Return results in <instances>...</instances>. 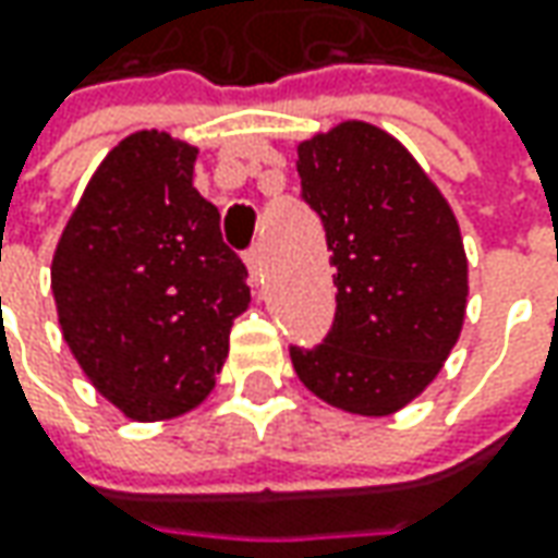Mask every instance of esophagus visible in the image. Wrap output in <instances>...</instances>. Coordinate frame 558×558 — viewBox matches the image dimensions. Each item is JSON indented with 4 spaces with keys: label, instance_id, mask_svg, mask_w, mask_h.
<instances>
[{
    "label": "esophagus",
    "instance_id": "34e87169",
    "mask_svg": "<svg viewBox=\"0 0 558 558\" xmlns=\"http://www.w3.org/2000/svg\"><path fill=\"white\" fill-rule=\"evenodd\" d=\"M245 264L247 272H251V282H260V276H264V247L254 245L245 254Z\"/></svg>",
    "mask_w": 558,
    "mask_h": 558
}]
</instances>
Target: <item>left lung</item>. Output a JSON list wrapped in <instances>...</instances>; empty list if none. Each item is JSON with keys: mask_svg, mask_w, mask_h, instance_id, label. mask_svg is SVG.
<instances>
[{"mask_svg": "<svg viewBox=\"0 0 558 558\" xmlns=\"http://www.w3.org/2000/svg\"><path fill=\"white\" fill-rule=\"evenodd\" d=\"M301 198L326 226L335 323L291 348L313 395L356 416H391L450 356L465 319L469 260L447 198L400 142L344 120L298 145Z\"/></svg>", "mask_w": 558, "mask_h": 558, "instance_id": "1", "label": "left lung"}]
</instances>
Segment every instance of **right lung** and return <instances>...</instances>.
I'll return each instance as SVG.
<instances>
[{
    "instance_id": "obj_1",
    "label": "right lung",
    "mask_w": 558,
    "mask_h": 558,
    "mask_svg": "<svg viewBox=\"0 0 558 558\" xmlns=\"http://www.w3.org/2000/svg\"><path fill=\"white\" fill-rule=\"evenodd\" d=\"M198 148L140 130L98 163L52 257L61 335L80 369L136 422L210 395L251 304L220 210L192 185Z\"/></svg>"
}]
</instances>
